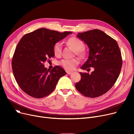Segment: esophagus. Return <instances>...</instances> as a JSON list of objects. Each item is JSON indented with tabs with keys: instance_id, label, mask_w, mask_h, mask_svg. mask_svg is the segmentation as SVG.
Returning <instances> with one entry per match:
<instances>
[{
	"instance_id": "esophagus-1",
	"label": "esophagus",
	"mask_w": 134,
	"mask_h": 134,
	"mask_svg": "<svg viewBox=\"0 0 134 134\" xmlns=\"http://www.w3.org/2000/svg\"><path fill=\"white\" fill-rule=\"evenodd\" d=\"M66 73H67V74H71L72 73V72L69 71H66Z\"/></svg>"
}]
</instances>
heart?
<instances>
[{
    "instance_id": "obj_1",
    "label": "heart",
    "mask_w": 134,
    "mask_h": 134,
    "mask_svg": "<svg viewBox=\"0 0 134 134\" xmlns=\"http://www.w3.org/2000/svg\"><path fill=\"white\" fill-rule=\"evenodd\" d=\"M67 43L71 46L76 53L81 56H84L85 53L82 49L84 47L83 42L75 37L70 38L67 41ZM62 50V43L61 42H56L53 47V52L55 56H60L61 55ZM79 63V60L77 58L72 59H64L60 62V65L66 69L73 70Z\"/></svg>"
}]
</instances>
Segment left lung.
<instances>
[{
	"label": "left lung",
	"mask_w": 134,
	"mask_h": 134,
	"mask_svg": "<svg viewBox=\"0 0 134 134\" xmlns=\"http://www.w3.org/2000/svg\"><path fill=\"white\" fill-rule=\"evenodd\" d=\"M76 36L87 45L88 58L82 69L94 70L79 73L81 80L75 83L79 92L87 97L96 98L105 94L114 86L122 66V58L115 40L99 29L78 33Z\"/></svg>",
	"instance_id": "1"
}]
</instances>
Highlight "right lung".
Masks as SVG:
<instances>
[{"label": "right lung", "instance_id": "add662e5", "mask_svg": "<svg viewBox=\"0 0 134 134\" xmlns=\"http://www.w3.org/2000/svg\"><path fill=\"white\" fill-rule=\"evenodd\" d=\"M72 33L40 28L21 38L13 56L12 68L18 85L25 93L41 98L54 90L66 71L59 66L47 69L44 63L54 56L53 47L56 42Z\"/></svg>", "mask_w": 134, "mask_h": 134}]
</instances>
